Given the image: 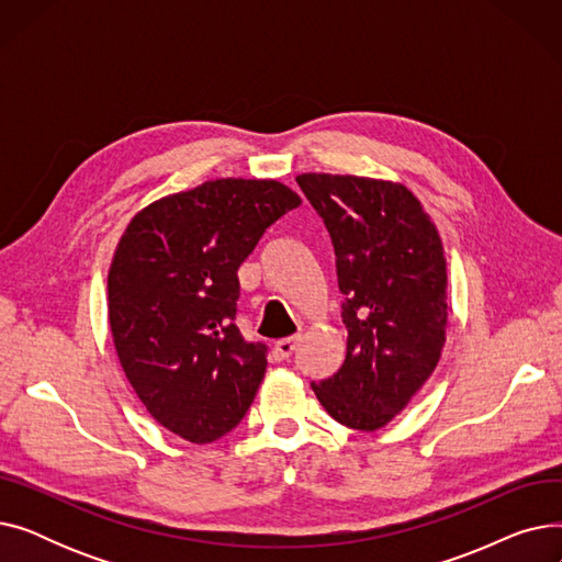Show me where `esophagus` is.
I'll return each instance as SVG.
<instances>
[{"label":"esophagus","instance_id":"1","mask_svg":"<svg viewBox=\"0 0 562 562\" xmlns=\"http://www.w3.org/2000/svg\"><path fill=\"white\" fill-rule=\"evenodd\" d=\"M299 341H301V337H284V339H278L276 341V356L280 358V360H289L291 356H293V350L299 348Z\"/></svg>","mask_w":562,"mask_h":562}]
</instances>
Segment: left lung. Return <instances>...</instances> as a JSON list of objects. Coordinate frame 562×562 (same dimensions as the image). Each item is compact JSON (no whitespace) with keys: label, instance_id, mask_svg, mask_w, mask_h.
<instances>
[{"label":"left lung","instance_id":"8db88e82","mask_svg":"<svg viewBox=\"0 0 562 562\" xmlns=\"http://www.w3.org/2000/svg\"><path fill=\"white\" fill-rule=\"evenodd\" d=\"M296 182L330 234L348 333L344 364L312 390L335 422L378 430L439 362L449 318L445 248L401 184L328 172Z\"/></svg>","mask_w":562,"mask_h":562}]
</instances>
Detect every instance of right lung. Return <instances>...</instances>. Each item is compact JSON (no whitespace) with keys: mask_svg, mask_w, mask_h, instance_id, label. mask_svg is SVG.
Instances as JSON below:
<instances>
[{"mask_svg":"<svg viewBox=\"0 0 562 562\" xmlns=\"http://www.w3.org/2000/svg\"><path fill=\"white\" fill-rule=\"evenodd\" d=\"M301 198L273 180H214L138 212L109 269V323L127 380L170 432L210 445L246 417L266 344L236 328L239 266Z\"/></svg>","mask_w":562,"mask_h":562,"instance_id":"right-lung-1","label":"right lung"}]
</instances>
